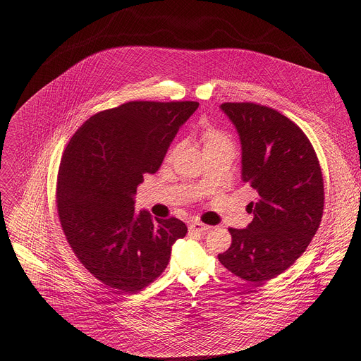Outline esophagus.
I'll return each instance as SVG.
<instances>
[{"mask_svg":"<svg viewBox=\"0 0 361 361\" xmlns=\"http://www.w3.org/2000/svg\"><path fill=\"white\" fill-rule=\"evenodd\" d=\"M188 228H190L191 231H198V233H205V231H210V230H212L210 226L204 224V223H201V221H197V220L191 221L190 226H188Z\"/></svg>","mask_w":361,"mask_h":361,"instance_id":"1","label":"esophagus"}]
</instances>
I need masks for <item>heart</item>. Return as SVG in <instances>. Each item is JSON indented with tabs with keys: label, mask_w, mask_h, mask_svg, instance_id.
I'll return each instance as SVG.
<instances>
[{
	"label": "heart",
	"mask_w": 361,
	"mask_h": 361,
	"mask_svg": "<svg viewBox=\"0 0 361 361\" xmlns=\"http://www.w3.org/2000/svg\"><path fill=\"white\" fill-rule=\"evenodd\" d=\"M201 138L204 141L205 149L213 148V147H219L223 144H230L228 138L219 130H216L214 127H204L201 131Z\"/></svg>",
	"instance_id": "1"
}]
</instances>
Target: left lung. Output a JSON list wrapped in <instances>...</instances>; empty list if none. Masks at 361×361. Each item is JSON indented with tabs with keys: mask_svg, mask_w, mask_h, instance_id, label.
Instances as JSON below:
<instances>
[{
	"mask_svg": "<svg viewBox=\"0 0 361 361\" xmlns=\"http://www.w3.org/2000/svg\"><path fill=\"white\" fill-rule=\"evenodd\" d=\"M223 113L241 142V180L259 194L247 205L252 221L230 228L220 263L237 277L263 284L287 270L314 237L324 207L316 151L279 111L252 102H224Z\"/></svg>",
	"mask_w": 361,
	"mask_h": 361,
	"instance_id": "8db88e82",
	"label": "left lung"
}]
</instances>
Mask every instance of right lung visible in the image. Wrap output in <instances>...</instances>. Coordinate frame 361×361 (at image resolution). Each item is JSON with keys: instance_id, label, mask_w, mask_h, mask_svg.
I'll return each instance as SVG.
<instances>
[{"instance_id": "obj_1", "label": "right lung", "mask_w": 361, "mask_h": 361, "mask_svg": "<svg viewBox=\"0 0 361 361\" xmlns=\"http://www.w3.org/2000/svg\"><path fill=\"white\" fill-rule=\"evenodd\" d=\"M195 101H130L87 120L67 144L57 180L61 227L77 259L118 294L141 291L167 267L187 226L134 210Z\"/></svg>"}]
</instances>
